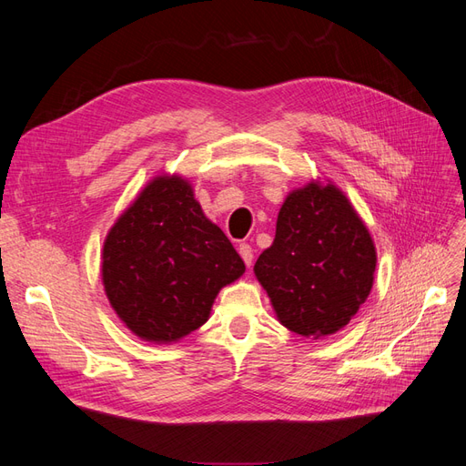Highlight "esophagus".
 <instances>
[{"label":"esophagus","mask_w":466,"mask_h":466,"mask_svg":"<svg viewBox=\"0 0 466 466\" xmlns=\"http://www.w3.org/2000/svg\"><path fill=\"white\" fill-rule=\"evenodd\" d=\"M238 255H241V258L245 260V264L250 268L252 258H255V255H252V248H250V245H247V243H241V245H238Z\"/></svg>","instance_id":"1"}]
</instances>
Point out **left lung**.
I'll use <instances>...</instances> for the list:
<instances>
[{"mask_svg": "<svg viewBox=\"0 0 466 466\" xmlns=\"http://www.w3.org/2000/svg\"><path fill=\"white\" fill-rule=\"evenodd\" d=\"M375 247L346 196L315 182L279 209L276 238L255 274L286 329L301 336L340 330L373 286Z\"/></svg>", "mask_w": 466, "mask_h": 466, "instance_id": "1", "label": "left lung"}]
</instances>
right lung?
I'll list each match as a JSON object with an SVG mask.
<instances>
[{"label": "right lung", "instance_id": "add662e5", "mask_svg": "<svg viewBox=\"0 0 466 466\" xmlns=\"http://www.w3.org/2000/svg\"><path fill=\"white\" fill-rule=\"evenodd\" d=\"M243 272V258L206 219L180 177L149 182L103 248V284L112 309L151 342H175L202 327L219 289Z\"/></svg>", "mask_w": 466, "mask_h": 466}]
</instances>
